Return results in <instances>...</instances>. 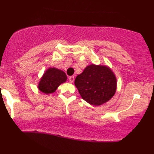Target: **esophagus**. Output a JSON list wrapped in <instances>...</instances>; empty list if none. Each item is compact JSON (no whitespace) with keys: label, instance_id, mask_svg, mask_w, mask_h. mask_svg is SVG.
Returning <instances> with one entry per match:
<instances>
[{"label":"esophagus","instance_id":"34e87169","mask_svg":"<svg viewBox=\"0 0 154 154\" xmlns=\"http://www.w3.org/2000/svg\"><path fill=\"white\" fill-rule=\"evenodd\" d=\"M69 81L70 82H73L74 81V76H69Z\"/></svg>","mask_w":154,"mask_h":154}]
</instances>
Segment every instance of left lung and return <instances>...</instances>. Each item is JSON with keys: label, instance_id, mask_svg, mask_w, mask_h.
<instances>
[{"label": "left lung", "instance_id": "1", "mask_svg": "<svg viewBox=\"0 0 154 154\" xmlns=\"http://www.w3.org/2000/svg\"><path fill=\"white\" fill-rule=\"evenodd\" d=\"M75 85L85 101L100 106L111 99L116 91V79L107 66L91 65L75 79Z\"/></svg>", "mask_w": 154, "mask_h": 154}]
</instances>
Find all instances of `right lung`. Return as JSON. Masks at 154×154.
Instances as JSON below:
<instances>
[{
  "label": "right lung",
  "instance_id": "obj_1",
  "mask_svg": "<svg viewBox=\"0 0 154 154\" xmlns=\"http://www.w3.org/2000/svg\"><path fill=\"white\" fill-rule=\"evenodd\" d=\"M67 80L66 73L57 68L48 69L43 75L38 85L40 91L46 94L52 93L61 83Z\"/></svg>",
  "mask_w": 154,
  "mask_h": 154
}]
</instances>
